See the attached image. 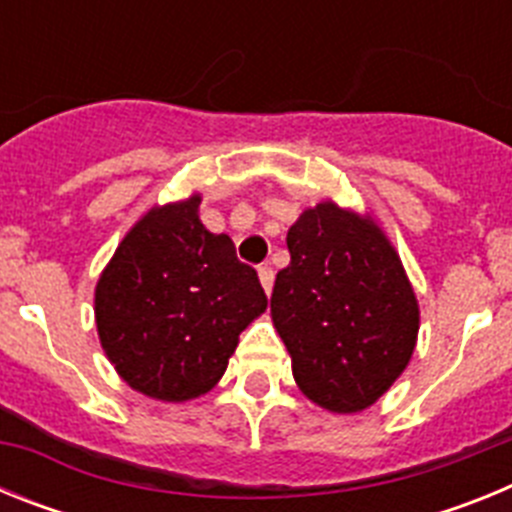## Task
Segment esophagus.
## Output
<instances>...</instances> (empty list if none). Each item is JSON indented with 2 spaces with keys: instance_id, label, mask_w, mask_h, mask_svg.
I'll use <instances>...</instances> for the list:
<instances>
[{
  "instance_id": "obj_1",
  "label": "esophagus",
  "mask_w": 512,
  "mask_h": 512,
  "mask_svg": "<svg viewBox=\"0 0 512 512\" xmlns=\"http://www.w3.org/2000/svg\"><path fill=\"white\" fill-rule=\"evenodd\" d=\"M259 282H261V287H264L266 295H271V287H274V271H271L269 264H264L259 269Z\"/></svg>"
}]
</instances>
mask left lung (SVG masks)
Segmentation results:
<instances>
[{
  "label": "left lung",
  "instance_id": "left-lung-1",
  "mask_svg": "<svg viewBox=\"0 0 512 512\" xmlns=\"http://www.w3.org/2000/svg\"><path fill=\"white\" fill-rule=\"evenodd\" d=\"M287 248L271 320L297 387L328 413L372 408L418 343L420 307L400 253L369 212L333 200L297 217Z\"/></svg>",
  "mask_w": 512,
  "mask_h": 512
}]
</instances>
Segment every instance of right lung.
Listing matches in <instances>:
<instances>
[{
    "mask_svg": "<svg viewBox=\"0 0 512 512\" xmlns=\"http://www.w3.org/2000/svg\"><path fill=\"white\" fill-rule=\"evenodd\" d=\"M200 202L194 192L140 215L94 287L104 354L151 400L207 395L266 310L256 271L235 259L228 235L202 225Z\"/></svg>",
    "mask_w": 512,
    "mask_h": 512,
    "instance_id": "right-lung-1",
    "label": "right lung"
}]
</instances>
